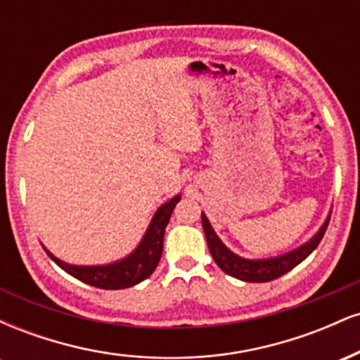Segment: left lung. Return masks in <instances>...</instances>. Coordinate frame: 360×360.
Instances as JSON below:
<instances>
[{
    "label": "left lung",
    "instance_id": "1",
    "mask_svg": "<svg viewBox=\"0 0 360 360\" xmlns=\"http://www.w3.org/2000/svg\"><path fill=\"white\" fill-rule=\"evenodd\" d=\"M330 218H326L318 233L311 240L301 245L300 249L289 252V254L281 255V257L274 259H266V260H249L242 259L238 255H235L233 252H230L223 245L220 238L217 237V233L213 232L212 225H210L208 218H206L205 213H201V223H203V230L206 235V242H208L210 254L217 266L220 267L223 272H226L232 278H237L240 281H245V283H269V281H274L284 276L286 272L295 269L300 262H303L304 259L311 254L313 250L316 249L318 243L321 242L323 235L326 232V226H328Z\"/></svg>",
    "mask_w": 360,
    "mask_h": 360
}]
</instances>
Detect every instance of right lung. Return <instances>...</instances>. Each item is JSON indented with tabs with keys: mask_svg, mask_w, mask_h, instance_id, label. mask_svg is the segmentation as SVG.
I'll return each mask as SVG.
<instances>
[{
	"mask_svg": "<svg viewBox=\"0 0 360 360\" xmlns=\"http://www.w3.org/2000/svg\"><path fill=\"white\" fill-rule=\"evenodd\" d=\"M179 200L181 196H174L157 210L140 245L127 259L120 260V262L108 264V266H71V264L62 262L60 259H57L49 250L45 252L60 269L71 274L72 278L89 284V286L100 289L131 288L135 284L142 283L143 279H147L155 271L160 255H162L164 232H166L169 218H171Z\"/></svg>",
	"mask_w": 360,
	"mask_h": 360,
	"instance_id": "obj_1",
	"label": "right lung"
}]
</instances>
